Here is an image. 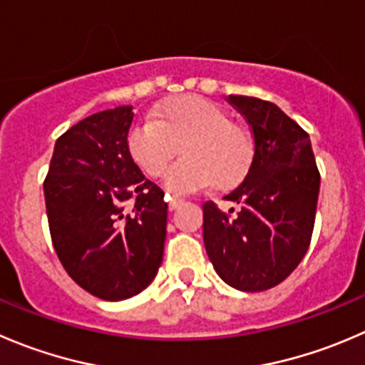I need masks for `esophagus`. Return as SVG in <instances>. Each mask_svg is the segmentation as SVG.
<instances>
[{"label":"esophagus","instance_id":"34e87169","mask_svg":"<svg viewBox=\"0 0 365 365\" xmlns=\"http://www.w3.org/2000/svg\"><path fill=\"white\" fill-rule=\"evenodd\" d=\"M165 200H168V203H169V210H175L176 207H180V205L183 203L182 197H178V196H165Z\"/></svg>","mask_w":365,"mask_h":365}]
</instances>
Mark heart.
<instances>
[{"label":"heart","instance_id":"obj_1","mask_svg":"<svg viewBox=\"0 0 365 365\" xmlns=\"http://www.w3.org/2000/svg\"><path fill=\"white\" fill-rule=\"evenodd\" d=\"M180 151L168 175L173 190H192L214 182L215 189L239 183L251 164V139L228 114L201 96H182L155 108L151 119L137 121L126 148L140 171L158 178Z\"/></svg>","mask_w":365,"mask_h":365}]
</instances>
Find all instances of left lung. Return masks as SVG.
<instances>
[{"label":"left lung","instance_id":"1","mask_svg":"<svg viewBox=\"0 0 365 365\" xmlns=\"http://www.w3.org/2000/svg\"><path fill=\"white\" fill-rule=\"evenodd\" d=\"M253 135L247 173L225 200L232 215L203 203V240L219 277L232 287L260 292L282 284L310 246L319 196V169L309 133L274 103L228 96Z\"/></svg>","mask_w":365,"mask_h":365}]
</instances>
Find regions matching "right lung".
Segmentation results:
<instances>
[{
    "label": "right lung",
    "mask_w": 365,
    "mask_h": 365,
    "mask_svg": "<svg viewBox=\"0 0 365 365\" xmlns=\"http://www.w3.org/2000/svg\"><path fill=\"white\" fill-rule=\"evenodd\" d=\"M132 107L88 115L56 139L44 180L49 233L66 272L107 302L132 298L162 264L164 190L126 148Z\"/></svg>",
    "instance_id": "1"
}]
</instances>
